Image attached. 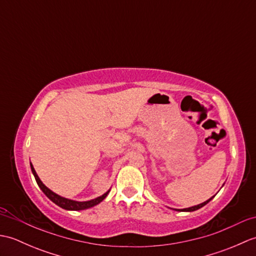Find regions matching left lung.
I'll return each mask as SVG.
<instances>
[{"label": "left lung", "mask_w": 256, "mask_h": 256, "mask_svg": "<svg viewBox=\"0 0 256 256\" xmlns=\"http://www.w3.org/2000/svg\"><path fill=\"white\" fill-rule=\"evenodd\" d=\"M214 197H211L210 199H208L206 201H204V202H202V204H197V206H190V208H184V209H174V210H176V211H184V212H192V211H196V210H198V209H200V208H202L204 206H206V204L209 202V201L214 198Z\"/></svg>", "instance_id": "8db88e82"}]
</instances>
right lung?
Wrapping results in <instances>:
<instances>
[{"label": "right lung", "mask_w": 256, "mask_h": 256, "mask_svg": "<svg viewBox=\"0 0 256 256\" xmlns=\"http://www.w3.org/2000/svg\"><path fill=\"white\" fill-rule=\"evenodd\" d=\"M30 170H32V175H34L35 179H36V182L38 186H40V188L42 189V192H44L48 198H50L54 204H56L57 206H60V208L62 209H66V210H74V211H78V210H84V209H89L91 208V206H96L98 204H100L101 201L104 199L108 194L110 192V190H108V192L106 194H103L102 196H100V197L98 198H94L92 200H89V201H76V200H72V199H67L64 197H62V196H59L57 194H55L54 192H52V190L50 188H47L44 184L42 182V180L40 179V177H38V175L36 174L34 167H32V162H30Z\"/></svg>", "instance_id": "1"}]
</instances>
